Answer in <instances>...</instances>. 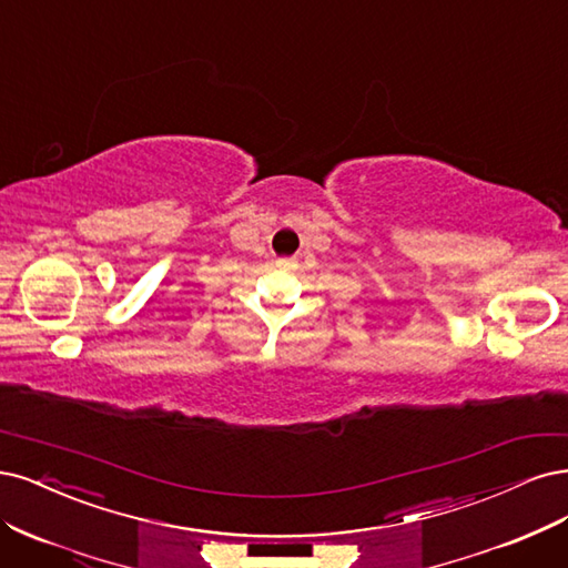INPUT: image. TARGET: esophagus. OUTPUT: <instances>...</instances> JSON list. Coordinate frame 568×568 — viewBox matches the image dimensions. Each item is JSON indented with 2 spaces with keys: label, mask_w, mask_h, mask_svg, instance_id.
<instances>
[{
  "label": "esophagus",
  "mask_w": 568,
  "mask_h": 568,
  "mask_svg": "<svg viewBox=\"0 0 568 568\" xmlns=\"http://www.w3.org/2000/svg\"><path fill=\"white\" fill-rule=\"evenodd\" d=\"M290 264V260H278V266H287Z\"/></svg>",
  "instance_id": "obj_1"
}]
</instances>
